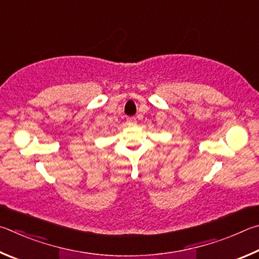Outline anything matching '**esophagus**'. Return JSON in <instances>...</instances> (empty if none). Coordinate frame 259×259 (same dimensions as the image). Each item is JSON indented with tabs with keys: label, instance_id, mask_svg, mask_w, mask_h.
<instances>
[{
	"label": "esophagus",
	"instance_id": "obj_1",
	"mask_svg": "<svg viewBox=\"0 0 259 259\" xmlns=\"http://www.w3.org/2000/svg\"><path fill=\"white\" fill-rule=\"evenodd\" d=\"M126 124L128 125V126H134L135 124H137V118H135V117L127 118V119H126Z\"/></svg>",
	"mask_w": 259,
	"mask_h": 259
}]
</instances>
